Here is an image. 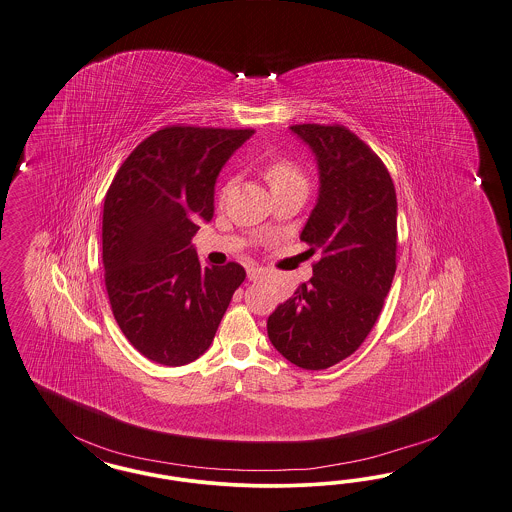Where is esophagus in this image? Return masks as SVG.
<instances>
[{"label":"esophagus","mask_w":512,"mask_h":512,"mask_svg":"<svg viewBox=\"0 0 512 512\" xmlns=\"http://www.w3.org/2000/svg\"><path fill=\"white\" fill-rule=\"evenodd\" d=\"M247 278L251 282H263L266 278V272L261 266H251V268H247Z\"/></svg>","instance_id":"1"}]
</instances>
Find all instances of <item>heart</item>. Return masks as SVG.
<instances>
[{
	"label": "heart",
	"instance_id": "b5f03b06",
	"mask_svg": "<svg viewBox=\"0 0 512 512\" xmlns=\"http://www.w3.org/2000/svg\"><path fill=\"white\" fill-rule=\"evenodd\" d=\"M265 177L272 193L285 189V187H291V185H306V176L300 170L299 164L291 159H285V157H276V159L270 160L265 166ZM229 187L230 183L223 187V194L229 193Z\"/></svg>",
	"mask_w": 512,
	"mask_h": 512
}]
</instances>
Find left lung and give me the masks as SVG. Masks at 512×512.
Here are the masks:
<instances>
[{
  "label": "left lung",
  "instance_id": "obj_1",
  "mask_svg": "<svg viewBox=\"0 0 512 512\" xmlns=\"http://www.w3.org/2000/svg\"><path fill=\"white\" fill-rule=\"evenodd\" d=\"M291 130L318 159V204L300 240L321 257L266 329L287 361L323 371L350 357L382 312L397 268V196L386 164L346 126Z\"/></svg>",
  "mask_w": 512,
  "mask_h": 512
}]
</instances>
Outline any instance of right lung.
<instances>
[{
  "mask_svg": "<svg viewBox=\"0 0 512 512\" xmlns=\"http://www.w3.org/2000/svg\"><path fill=\"white\" fill-rule=\"evenodd\" d=\"M253 128L170 124L126 157L104 202L102 257L111 312L147 359L181 367L212 344L246 270L202 266L198 223L212 221L223 164Z\"/></svg>",
  "mask_w": 512,
  "mask_h": 512,
  "instance_id": "1",
  "label": "right lung"
}]
</instances>
